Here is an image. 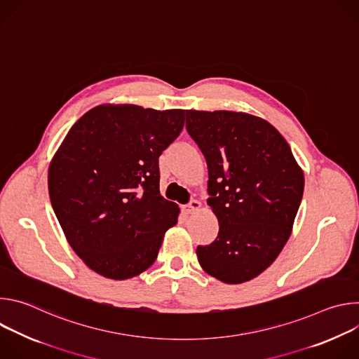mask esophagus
Segmentation results:
<instances>
[{"label": "esophagus", "mask_w": 359, "mask_h": 359, "mask_svg": "<svg viewBox=\"0 0 359 359\" xmlns=\"http://www.w3.org/2000/svg\"><path fill=\"white\" fill-rule=\"evenodd\" d=\"M200 208H201V203L198 201V200H191L187 206H184V213L186 215H193V213H196V212H198L200 210Z\"/></svg>", "instance_id": "esophagus-1"}]
</instances>
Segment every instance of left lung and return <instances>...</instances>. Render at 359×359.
I'll return each mask as SVG.
<instances>
[{
	"label": "left lung",
	"instance_id": "left-lung-1",
	"mask_svg": "<svg viewBox=\"0 0 359 359\" xmlns=\"http://www.w3.org/2000/svg\"><path fill=\"white\" fill-rule=\"evenodd\" d=\"M186 128L208 162V204L219 236L196 250L201 269L241 284L269 269L291 236L304 173L267 121L233 111H186Z\"/></svg>",
	"mask_w": 359,
	"mask_h": 359
}]
</instances>
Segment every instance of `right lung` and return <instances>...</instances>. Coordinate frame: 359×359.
Returning a JSON list of instances; mask_svg holds the SVG:
<instances>
[{"instance_id":"1","label":"right lung","mask_w":359,"mask_h":359,"mask_svg":"<svg viewBox=\"0 0 359 359\" xmlns=\"http://www.w3.org/2000/svg\"><path fill=\"white\" fill-rule=\"evenodd\" d=\"M183 109L99 105L69 129L49 163L48 190L64 234L95 273L139 276L155 263L180 209L159 190V156Z\"/></svg>"}]
</instances>
